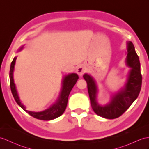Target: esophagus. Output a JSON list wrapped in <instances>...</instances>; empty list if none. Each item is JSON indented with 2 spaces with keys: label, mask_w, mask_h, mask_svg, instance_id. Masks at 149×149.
I'll use <instances>...</instances> for the list:
<instances>
[{
  "label": "esophagus",
  "mask_w": 149,
  "mask_h": 149,
  "mask_svg": "<svg viewBox=\"0 0 149 149\" xmlns=\"http://www.w3.org/2000/svg\"><path fill=\"white\" fill-rule=\"evenodd\" d=\"M86 68L84 65H79L78 67L77 68V70H76V72H77V74L79 76H82L86 72Z\"/></svg>",
  "instance_id": "obj_1"
}]
</instances>
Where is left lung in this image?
<instances>
[{
  "mask_svg": "<svg viewBox=\"0 0 149 149\" xmlns=\"http://www.w3.org/2000/svg\"><path fill=\"white\" fill-rule=\"evenodd\" d=\"M127 51L126 63L130 70L126 83L123 88L112 96L107 105H100L97 101L98 88L95 79L88 74L83 75L88 84L92 109L97 115L106 119H116L121 116L137 98L141 90L142 76L139 57L131 41L127 42Z\"/></svg>",
  "mask_w": 149,
  "mask_h": 149,
  "instance_id": "8db88e82",
  "label": "left lung"
}]
</instances>
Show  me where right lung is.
<instances>
[{"instance_id": "add662e5", "label": "right lung", "mask_w": 149, "mask_h": 149, "mask_svg": "<svg viewBox=\"0 0 149 149\" xmlns=\"http://www.w3.org/2000/svg\"><path fill=\"white\" fill-rule=\"evenodd\" d=\"M23 48V46L20 47L19 51H21ZM16 57L14 58L13 61L11 62V67H10L9 71V79H10V87H11V90L13 97L15 98V101L18 103V105L19 107L25 110L31 116L33 117L34 118H36L40 120H49L54 119H56L57 117H60L63 113L68 103V98L69 94L73 88L75 83L77 82L79 76L77 74H70L67 75H65L62 80V86L59 95V97L57 99L56 102H55L53 105H51L49 109L44 110L42 112H31L29 110H26L25 107L24 106L22 103L21 102L20 99L18 94V92L16 89L15 84L14 83V79H13V71L14 68H15V65L16 60Z\"/></svg>"}]
</instances>
